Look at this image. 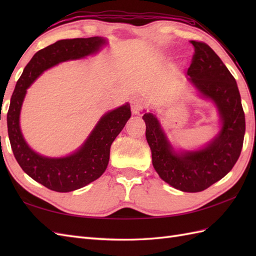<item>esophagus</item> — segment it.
<instances>
[{"label": "esophagus", "mask_w": 256, "mask_h": 256, "mask_svg": "<svg viewBox=\"0 0 256 256\" xmlns=\"http://www.w3.org/2000/svg\"><path fill=\"white\" fill-rule=\"evenodd\" d=\"M144 106H145V102L142 98L134 96L131 100V108H132V112L134 114H138L140 111L143 110Z\"/></svg>", "instance_id": "esophagus-1"}]
</instances>
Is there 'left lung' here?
I'll return each mask as SVG.
<instances>
[{
    "instance_id": "obj_1",
    "label": "left lung",
    "mask_w": 256,
    "mask_h": 256,
    "mask_svg": "<svg viewBox=\"0 0 256 256\" xmlns=\"http://www.w3.org/2000/svg\"><path fill=\"white\" fill-rule=\"evenodd\" d=\"M194 52L187 70L189 80L219 108L220 133L204 150L177 154L162 131L157 118L145 113L146 140L152 162L162 180L184 192H199L229 172L240 157L246 116L236 81L219 56L204 42L190 40Z\"/></svg>"
}]
</instances>
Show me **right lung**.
Here are the masks:
<instances>
[{
  "label": "right lung",
  "mask_w": 256,
  "mask_h": 256,
  "mask_svg": "<svg viewBox=\"0 0 256 256\" xmlns=\"http://www.w3.org/2000/svg\"><path fill=\"white\" fill-rule=\"evenodd\" d=\"M106 40L100 37L62 40L37 52L16 84L8 112V132L13 154L27 175L48 189L68 192L82 188L99 178L108 164L110 148L131 118L128 103L101 118L82 148L64 158H47L32 150L20 128V112L26 89L55 64L91 55Z\"/></svg>",
  "instance_id": "obj_1"
}]
</instances>
